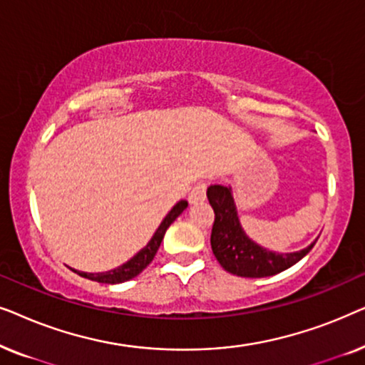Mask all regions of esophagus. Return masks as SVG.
<instances>
[{"instance_id":"34e87169","label":"esophagus","mask_w":365,"mask_h":365,"mask_svg":"<svg viewBox=\"0 0 365 365\" xmlns=\"http://www.w3.org/2000/svg\"><path fill=\"white\" fill-rule=\"evenodd\" d=\"M206 182H197L196 186L191 189V194H189V202L196 204V202H202L206 199Z\"/></svg>"}]
</instances>
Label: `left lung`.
Segmentation results:
<instances>
[{"label": "left lung", "mask_w": 365, "mask_h": 365, "mask_svg": "<svg viewBox=\"0 0 365 365\" xmlns=\"http://www.w3.org/2000/svg\"><path fill=\"white\" fill-rule=\"evenodd\" d=\"M207 199L214 209V224L211 232V247L224 271L239 277H267L286 271L301 261L314 247L297 252L279 254L267 251L251 241L242 231L234 204L231 187L214 184L207 187Z\"/></svg>", "instance_id": "obj_1"}]
</instances>
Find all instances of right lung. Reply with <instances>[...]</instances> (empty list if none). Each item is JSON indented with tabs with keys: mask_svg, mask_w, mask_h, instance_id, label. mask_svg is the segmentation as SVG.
Returning a JSON list of instances; mask_svg holds the SVG:
<instances>
[{
	"mask_svg": "<svg viewBox=\"0 0 365 365\" xmlns=\"http://www.w3.org/2000/svg\"><path fill=\"white\" fill-rule=\"evenodd\" d=\"M186 207H187V201H179L176 206H174L171 211L168 212V216L163 219V222L159 224V227L156 229V232H154L151 241H149L146 246H144L141 251L136 254V256L129 259L128 262H124L123 266H119L116 269H111V271H108V272H96V274L74 271V269H73V271L79 274L81 277L89 279V281H96V282H101V284H119V282L129 281V279L136 277L139 272H143L144 269L149 266V262L153 261L154 256H156L159 246H161V241H163L164 234H166V231H168V227L171 226L174 221H176V217Z\"/></svg>",
	"mask_w": 365,
	"mask_h": 365,
	"instance_id": "right-lung-1",
	"label": "right lung"
}]
</instances>
